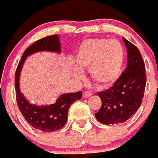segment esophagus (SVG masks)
<instances>
[{
    "instance_id": "1",
    "label": "esophagus",
    "mask_w": 158,
    "mask_h": 158,
    "mask_svg": "<svg viewBox=\"0 0 158 158\" xmlns=\"http://www.w3.org/2000/svg\"><path fill=\"white\" fill-rule=\"evenodd\" d=\"M91 95L92 94L89 91H85L83 92V94H82V96L84 97V98H89V97H90Z\"/></svg>"
}]
</instances>
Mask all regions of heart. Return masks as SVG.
Here are the masks:
<instances>
[{
	"label": "heart",
	"mask_w": 158,
	"mask_h": 158,
	"mask_svg": "<svg viewBox=\"0 0 158 158\" xmlns=\"http://www.w3.org/2000/svg\"><path fill=\"white\" fill-rule=\"evenodd\" d=\"M123 46L116 39L87 38L76 53V62L81 69H89V77L98 86H110L119 79L124 63ZM75 76L82 77V72L75 71Z\"/></svg>",
	"instance_id": "b5f03b06"
}]
</instances>
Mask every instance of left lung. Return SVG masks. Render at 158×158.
Instances as JSON below:
<instances>
[{"mask_svg": "<svg viewBox=\"0 0 158 158\" xmlns=\"http://www.w3.org/2000/svg\"><path fill=\"white\" fill-rule=\"evenodd\" d=\"M123 38L127 50V64L114 84L98 93L102 107L95 117L104 124L127 121L141 106L146 83V67L139 49Z\"/></svg>", "mask_w": 158, "mask_h": 158, "instance_id": "8db88e82", "label": "left lung"}]
</instances>
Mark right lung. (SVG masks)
<instances>
[{
  "instance_id": "obj_1",
  "label": "right lung",
  "mask_w": 158,
  "mask_h": 158,
  "mask_svg": "<svg viewBox=\"0 0 158 158\" xmlns=\"http://www.w3.org/2000/svg\"><path fill=\"white\" fill-rule=\"evenodd\" d=\"M38 51L60 52V43L57 35L45 37L34 42L24 51L15 74L16 102L24 119L35 129L42 131H54L62 128L68 120V113L72 103L81 99L82 92L64 94L60 96L56 103L50 106H38L30 104L19 91V74L27 56Z\"/></svg>"
}]
</instances>
